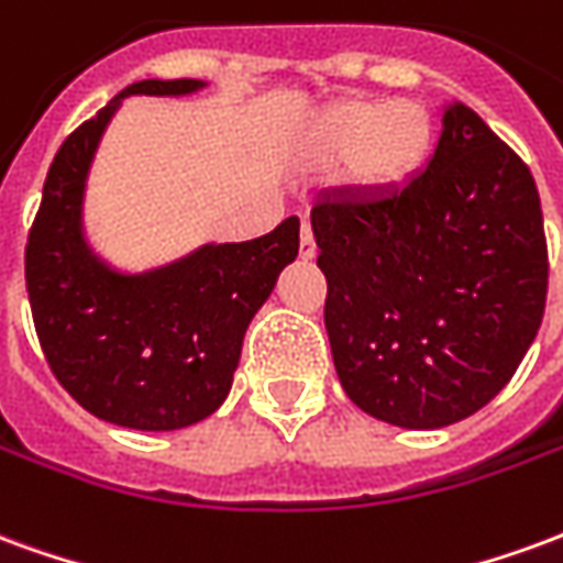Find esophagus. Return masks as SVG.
I'll return each instance as SVG.
<instances>
[{"label": "esophagus", "mask_w": 563, "mask_h": 563, "mask_svg": "<svg viewBox=\"0 0 563 563\" xmlns=\"http://www.w3.org/2000/svg\"><path fill=\"white\" fill-rule=\"evenodd\" d=\"M298 253L301 258H313L317 256V241H313V229H310V222H301V246H298Z\"/></svg>", "instance_id": "esophagus-1"}]
</instances>
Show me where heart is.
I'll return each instance as SVG.
<instances>
[{"label": "heart", "instance_id": "obj_1", "mask_svg": "<svg viewBox=\"0 0 563 563\" xmlns=\"http://www.w3.org/2000/svg\"><path fill=\"white\" fill-rule=\"evenodd\" d=\"M434 139V117L424 104L346 99L317 117L305 153L319 172L346 165L358 192L389 196L422 172Z\"/></svg>", "mask_w": 563, "mask_h": 563}]
</instances>
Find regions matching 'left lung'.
Segmentation results:
<instances>
[{
	"label": "left lung",
	"instance_id": "obj_1",
	"mask_svg": "<svg viewBox=\"0 0 563 563\" xmlns=\"http://www.w3.org/2000/svg\"><path fill=\"white\" fill-rule=\"evenodd\" d=\"M343 391L401 428L461 422L507 386L543 322V210L531 168L467 104L389 196L310 210Z\"/></svg>",
	"mask_w": 563,
	"mask_h": 563
}]
</instances>
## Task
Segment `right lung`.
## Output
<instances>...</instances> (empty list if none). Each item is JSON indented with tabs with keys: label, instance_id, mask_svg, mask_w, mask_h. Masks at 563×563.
<instances>
[{
	"label": "right lung",
	"instance_id": "add662e5",
	"mask_svg": "<svg viewBox=\"0 0 563 563\" xmlns=\"http://www.w3.org/2000/svg\"><path fill=\"white\" fill-rule=\"evenodd\" d=\"M201 87L139 80L80 123L56 150L26 241V292L47 365L84 410L139 431H177L225 401L246 325L298 256V217L144 274L114 271L87 244V174L117 108L126 96Z\"/></svg>",
	"mask_w": 563,
	"mask_h": 563
}]
</instances>
